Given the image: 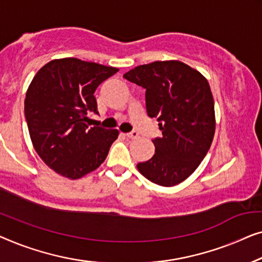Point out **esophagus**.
Returning <instances> with one entry per match:
<instances>
[{
    "label": "esophagus",
    "instance_id": "obj_1",
    "mask_svg": "<svg viewBox=\"0 0 262 262\" xmlns=\"http://www.w3.org/2000/svg\"><path fill=\"white\" fill-rule=\"evenodd\" d=\"M124 135H126L128 139H136L139 136V133L135 132V130H133L130 133H126V134H124Z\"/></svg>",
    "mask_w": 262,
    "mask_h": 262
}]
</instances>
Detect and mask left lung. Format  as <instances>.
I'll use <instances>...</instances> for the list:
<instances>
[{"mask_svg":"<svg viewBox=\"0 0 262 262\" xmlns=\"http://www.w3.org/2000/svg\"><path fill=\"white\" fill-rule=\"evenodd\" d=\"M124 78L146 90V109L157 117L161 138L156 153L136 165L154 184L174 186L192 174L208 153L215 134L213 98L205 77L178 60L136 66Z\"/></svg>","mask_w":262,"mask_h":262,"instance_id":"obj_1","label":"left lung"}]
</instances>
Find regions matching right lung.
<instances>
[{"label": "right lung", "mask_w": 262, "mask_h": 262, "mask_svg": "<svg viewBox=\"0 0 262 262\" xmlns=\"http://www.w3.org/2000/svg\"><path fill=\"white\" fill-rule=\"evenodd\" d=\"M119 71L77 58L56 59L36 72L25 99L33 146L50 168L70 179L95 171L105 160L117 129L90 127L98 114L95 91Z\"/></svg>", "instance_id": "add662e5"}]
</instances>
